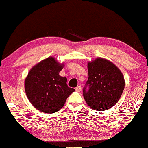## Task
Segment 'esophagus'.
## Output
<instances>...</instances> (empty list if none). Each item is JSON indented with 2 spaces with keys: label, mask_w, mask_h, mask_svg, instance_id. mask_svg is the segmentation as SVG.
Returning a JSON list of instances; mask_svg holds the SVG:
<instances>
[{
  "label": "esophagus",
  "mask_w": 148,
  "mask_h": 148,
  "mask_svg": "<svg viewBox=\"0 0 148 148\" xmlns=\"http://www.w3.org/2000/svg\"><path fill=\"white\" fill-rule=\"evenodd\" d=\"M82 90V88L81 86H80V85H78V86H77L75 88V90L77 91V92H80V91H81Z\"/></svg>",
  "instance_id": "1"
}]
</instances>
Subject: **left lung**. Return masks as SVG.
<instances>
[{
	"instance_id": "8db88e82",
	"label": "left lung",
	"mask_w": 148,
	"mask_h": 148,
	"mask_svg": "<svg viewBox=\"0 0 148 148\" xmlns=\"http://www.w3.org/2000/svg\"><path fill=\"white\" fill-rule=\"evenodd\" d=\"M88 79L83 88L85 102L92 109L103 111L115 106L125 88L123 75L109 60L97 58L88 63Z\"/></svg>"
}]
</instances>
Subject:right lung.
Segmentation results:
<instances>
[{"label":"right lung","mask_w":148,"mask_h":148,"mask_svg":"<svg viewBox=\"0 0 148 148\" xmlns=\"http://www.w3.org/2000/svg\"><path fill=\"white\" fill-rule=\"evenodd\" d=\"M64 64L49 57L36 64L25 80V90L29 101L37 110L54 113L63 107L75 89L67 85V78L59 75Z\"/></svg>","instance_id":"right-lung-1"}]
</instances>
